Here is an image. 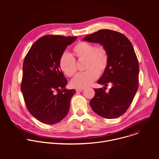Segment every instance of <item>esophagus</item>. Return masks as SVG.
Here are the masks:
<instances>
[{
    "label": "esophagus",
    "instance_id": "34e87169",
    "mask_svg": "<svg viewBox=\"0 0 159 159\" xmlns=\"http://www.w3.org/2000/svg\"><path fill=\"white\" fill-rule=\"evenodd\" d=\"M83 90H84V89H82V88H77V89H76V92H77V93L82 92V91H83Z\"/></svg>",
    "mask_w": 159,
    "mask_h": 159
}]
</instances>
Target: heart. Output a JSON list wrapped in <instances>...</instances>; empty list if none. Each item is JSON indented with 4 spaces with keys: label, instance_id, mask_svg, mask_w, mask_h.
Returning <instances> with one entry per match:
<instances>
[{
    "label": "heart",
    "instance_id": "obj_1",
    "mask_svg": "<svg viewBox=\"0 0 159 159\" xmlns=\"http://www.w3.org/2000/svg\"><path fill=\"white\" fill-rule=\"evenodd\" d=\"M72 57L63 53L59 58L61 71L67 77H72L77 72L75 60H84L83 69L85 71L77 74L71 81L74 88H85L96 80L98 75L103 74L109 63V53L102 44L95 46L93 43L79 41L72 47Z\"/></svg>",
    "mask_w": 159,
    "mask_h": 159
}]
</instances>
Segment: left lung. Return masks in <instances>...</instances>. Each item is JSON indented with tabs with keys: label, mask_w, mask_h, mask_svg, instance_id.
I'll return each instance as SVG.
<instances>
[{
	"label": "left lung",
	"mask_w": 159,
	"mask_h": 159,
	"mask_svg": "<svg viewBox=\"0 0 159 159\" xmlns=\"http://www.w3.org/2000/svg\"><path fill=\"white\" fill-rule=\"evenodd\" d=\"M83 40L100 43L109 53V63L98 83L111 87L108 93L94 89L90 106L99 116L107 119L120 117L129 108L139 88V64L133 45L123 34L101 30Z\"/></svg>",
	"instance_id": "8db88e82"
}]
</instances>
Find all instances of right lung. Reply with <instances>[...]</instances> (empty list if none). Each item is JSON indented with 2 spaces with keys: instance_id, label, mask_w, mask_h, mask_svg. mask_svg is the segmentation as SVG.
Instances as JSON below:
<instances>
[{
  "instance_id": "add662e5",
  "label": "right lung",
  "mask_w": 159,
  "mask_h": 159,
  "mask_svg": "<svg viewBox=\"0 0 159 159\" xmlns=\"http://www.w3.org/2000/svg\"><path fill=\"white\" fill-rule=\"evenodd\" d=\"M76 39L77 36H43L33 43L25 57L20 89L29 112L41 123L55 124L69 112L76 92L65 89L68 82L58 61L68 45Z\"/></svg>"
}]
</instances>
